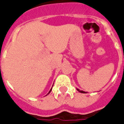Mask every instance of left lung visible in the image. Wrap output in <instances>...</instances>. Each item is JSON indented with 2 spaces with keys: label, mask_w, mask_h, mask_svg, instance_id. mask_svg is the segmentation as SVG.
Segmentation results:
<instances>
[{
  "label": "left lung",
  "mask_w": 124,
  "mask_h": 124,
  "mask_svg": "<svg viewBox=\"0 0 124 124\" xmlns=\"http://www.w3.org/2000/svg\"><path fill=\"white\" fill-rule=\"evenodd\" d=\"M76 89L78 90V91H79V92L81 93H86V92H85V91H81V90H80V89H79L78 88H76Z\"/></svg>",
  "instance_id": "left-lung-1"
}]
</instances>
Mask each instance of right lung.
<instances>
[{
  "mask_svg": "<svg viewBox=\"0 0 124 124\" xmlns=\"http://www.w3.org/2000/svg\"><path fill=\"white\" fill-rule=\"evenodd\" d=\"M52 88H51V89H50V91H49V92H48V93H47V94H46V96H47V95H48V94H49V93H50V92H51V91H52Z\"/></svg>",
  "mask_w": 124,
  "mask_h": 124,
  "instance_id": "obj_1",
  "label": "right lung"
}]
</instances>
